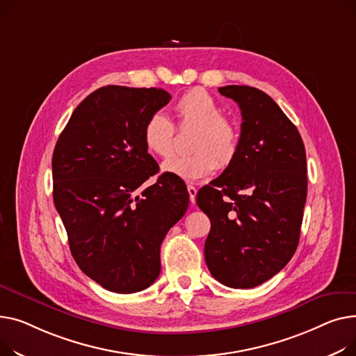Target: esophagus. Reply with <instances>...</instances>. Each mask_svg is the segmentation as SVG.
I'll list each match as a JSON object with an SVG mask.
<instances>
[{
  "mask_svg": "<svg viewBox=\"0 0 356 356\" xmlns=\"http://www.w3.org/2000/svg\"><path fill=\"white\" fill-rule=\"evenodd\" d=\"M186 190H188V194H190V201L194 204L195 202V197H197V188L194 185H188Z\"/></svg>",
  "mask_w": 356,
  "mask_h": 356,
  "instance_id": "esophagus-1",
  "label": "esophagus"
}]
</instances>
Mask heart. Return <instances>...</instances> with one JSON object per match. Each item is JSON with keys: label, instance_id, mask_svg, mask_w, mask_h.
<instances>
[{"label": "heart", "instance_id": "b5f03b06", "mask_svg": "<svg viewBox=\"0 0 356 356\" xmlns=\"http://www.w3.org/2000/svg\"><path fill=\"white\" fill-rule=\"evenodd\" d=\"M179 127H195L188 155L172 156L162 163V170L185 181H197L211 175L217 168L233 163L240 148V132L224 118L216 99L204 89L185 92L175 103ZM175 128L162 112H154L145 120L142 139L145 148L159 158L174 152Z\"/></svg>", "mask_w": 356, "mask_h": 356}]
</instances>
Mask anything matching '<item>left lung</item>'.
<instances>
[{"instance_id":"left-lung-1","label":"left lung","mask_w":356,"mask_h":356,"mask_svg":"<svg viewBox=\"0 0 356 356\" xmlns=\"http://www.w3.org/2000/svg\"><path fill=\"white\" fill-rule=\"evenodd\" d=\"M218 92L237 102L243 122L236 159L197 194L211 221L204 256L220 283L252 289L277 275L298 248L306 152L298 128L268 95L236 85Z\"/></svg>"}]
</instances>
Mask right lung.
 <instances>
[{"label":"right lung","mask_w":356,"mask_h":356,"mask_svg":"<svg viewBox=\"0 0 356 356\" xmlns=\"http://www.w3.org/2000/svg\"><path fill=\"white\" fill-rule=\"evenodd\" d=\"M170 100L156 88H100L74 109L53 152V200L72 256L115 293L158 279L161 244L190 202L185 184L163 174L138 195L159 170L145 148L143 123Z\"/></svg>","instance_id":"obj_1"}]
</instances>
